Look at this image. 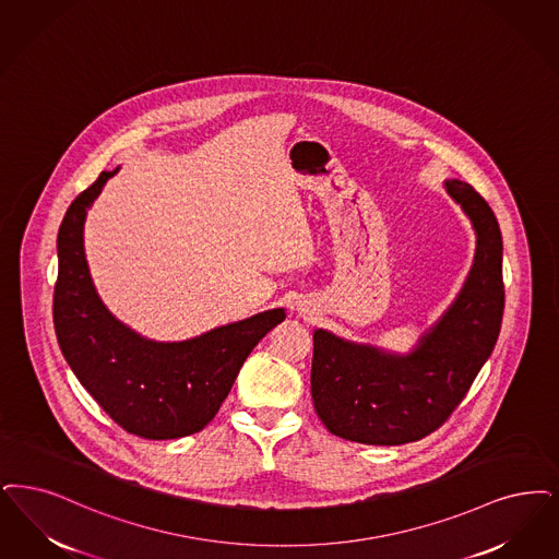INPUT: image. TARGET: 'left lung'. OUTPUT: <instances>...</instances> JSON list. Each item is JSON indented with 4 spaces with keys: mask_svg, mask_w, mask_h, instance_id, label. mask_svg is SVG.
Listing matches in <instances>:
<instances>
[{
    "mask_svg": "<svg viewBox=\"0 0 559 559\" xmlns=\"http://www.w3.org/2000/svg\"><path fill=\"white\" fill-rule=\"evenodd\" d=\"M476 230L468 281L443 318L407 356L313 331L312 400L341 439L366 445L420 441L445 423L491 356L501 331L503 241L489 203L462 180H447Z\"/></svg>",
    "mask_w": 559,
    "mask_h": 559,
    "instance_id": "obj_1",
    "label": "left lung"
}]
</instances>
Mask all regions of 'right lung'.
Returning a JSON list of instances; mask_svg holds the SVG:
<instances>
[{
    "instance_id": "right-lung-1",
    "label": "right lung",
    "mask_w": 559,
    "mask_h": 559,
    "mask_svg": "<svg viewBox=\"0 0 559 559\" xmlns=\"http://www.w3.org/2000/svg\"><path fill=\"white\" fill-rule=\"evenodd\" d=\"M116 173H102L60 224L56 336L76 379L116 425L152 441L179 439L212 423L247 356L285 320V310L255 313L179 343L143 338L116 320L95 293L83 249L87 207Z\"/></svg>"
}]
</instances>
